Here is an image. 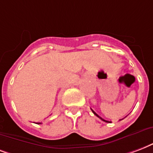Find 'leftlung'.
Here are the masks:
<instances>
[{
  "mask_svg": "<svg viewBox=\"0 0 153 153\" xmlns=\"http://www.w3.org/2000/svg\"><path fill=\"white\" fill-rule=\"evenodd\" d=\"M91 111L93 112V114H95V115H96V116H97V117H99V118H100V119L102 120V121H104V122H105V123H110V122H108V121H106V120H105V119H103L102 117H100L99 115H98V114H96V113H95V112H94V111H93V110H92V109H91Z\"/></svg>",
  "mask_w": 153,
  "mask_h": 153,
  "instance_id": "left-lung-1",
  "label": "left lung"
}]
</instances>
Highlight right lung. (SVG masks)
Returning <instances> with one entry per match:
<instances>
[{"label": "right lung", "instance_id": "1", "mask_svg": "<svg viewBox=\"0 0 153 153\" xmlns=\"http://www.w3.org/2000/svg\"><path fill=\"white\" fill-rule=\"evenodd\" d=\"M37 124H41V123H37Z\"/></svg>", "mask_w": 153, "mask_h": 153}]
</instances>
